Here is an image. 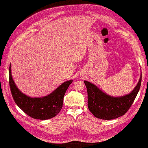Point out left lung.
I'll return each instance as SVG.
<instances>
[{
    "instance_id": "obj_1",
    "label": "left lung",
    "mask_w": 148,
    "mask_h": 148,
    "mask_svg": "<svg viewBox=\"0 0 148 148\" xmlns=\"http://www.w3.org/2000/svg\"><path fill=\"white\" fill-rule=\"evenodd\" d=\"M140 76L138 84L133 91L127 95L113 97L105 94L97 86L84 81L88 91V106L96 118L102 120H113L125 115L128 111L136 97L140 84Z\"/></svg>"
}]
</instances>
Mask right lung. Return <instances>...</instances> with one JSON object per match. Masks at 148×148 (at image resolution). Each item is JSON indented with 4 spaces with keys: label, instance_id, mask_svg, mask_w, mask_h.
Instances as JSON below:
<instances>
[{
    "label": "right lung",
    "instance_id": "obj_1",
    "mask_svg": "<svg viewBox=\"0 0 148 148\" xmlns=\"http://www.w3.org/2000/svg\"><path fill=\"white\" fill-rule=\"evenodd\" d=\"M72 80L66 81L48 96L40 98H31L25 95L16 88L9 69V84L12 95L15 103L20 108L34 119L48 120L58 114L63 105L65 92L72 84Z\"/></svg>",
    "mask_w": 148,
    "mask_h": 148
}]
</instances>
